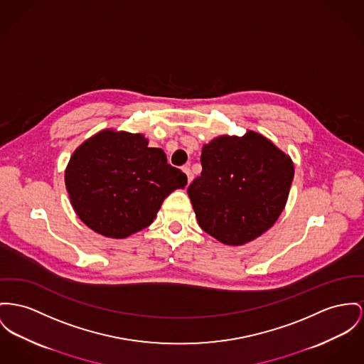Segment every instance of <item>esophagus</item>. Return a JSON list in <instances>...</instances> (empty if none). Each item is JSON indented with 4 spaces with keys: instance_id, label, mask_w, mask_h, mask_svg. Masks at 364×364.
I'll use <instances>...</instances> for the list:
<instances>
[{
    "instance_id": "obj_1",
    "label": "esophagus",
    "mask_w": 364,
    "mask_h": 364,
    "mask_svg": "<svg viewBox=\"0 0 364 364\" xmlns=\"http://www.w3.org/2000/svg\"><path fill=\"white\" fill-rule=\"evenodd\" d=\"M182 171L186 173V176H188V183H191L192 181H193V173H192V170H191V167L189 166H185V167H182Z\"/></svg>"
}]
</instances>
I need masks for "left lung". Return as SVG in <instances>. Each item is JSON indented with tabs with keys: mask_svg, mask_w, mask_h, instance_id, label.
<instances>
[{
	"mask_svg": "<svg viewBox=\"0 0 364 364\" xmlns=\"http://www.w3.org/2000/svg\"><path fill=\"white\" fill-rule=\"evenodd\" d=\"M201 166L188 194L200 228L219 242H251L284 210L294 164L264 135L218 136L203 146Z\"/></svg>",
	"mask_w": 364,
	"mask_h": 364,
	"instance_id": "obj_1",
	"label": "left lung"
}]
</instances>
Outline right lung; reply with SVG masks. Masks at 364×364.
Here are the masks:
<instances>
[{"label":"right lung","instance_id":"1","mask_svg":"<svg viewBox=\"0 0 364 364\" xmlns=\"http://www.w3.org/2000/svg\"><path fill=\"white\" fill-rule=\"evenodd\" d=\"M142 134L103 129L74 150L65 183L75 214L90 229L125 239L147 228L164 198L188 176L149 147Z\"/></svg>","mask_w":364,"mask_h":364}]
</instances>
